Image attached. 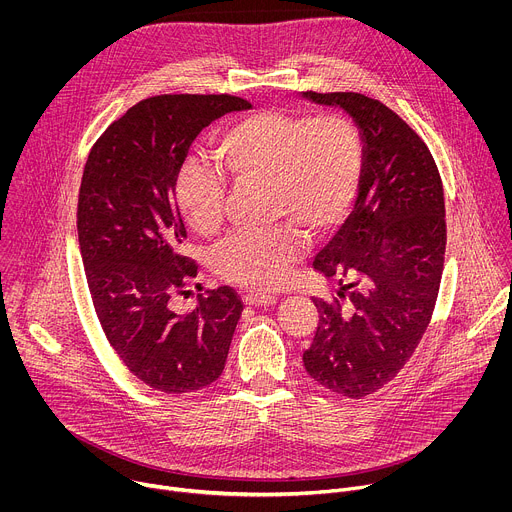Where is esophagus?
Wrapping results in <instances>:
<instances>
[{
  "label": "esophagus",
  "instance_id": "34e87169",
  "mask_svg": "<svg viewBox=\"0 0 512 512\" xmlns=\"http://www.w3.org/2000/svg\"><path fill=\"white\" fill-rule=\"evenodd\" d=\"M243 302L253 308H263V306H273L277 302V298L265 296V294H247V296H243Z\"/></svg>",
  "mask_w": 512,
  "mask_h": 512
}]
</instances>
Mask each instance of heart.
Here are the masks:
<instances>
[{
  "instance_id": "obj_1",
  "label": "heart",
  "mask_w": 512,
  "mask_h": 512,
  "mask_svg": "<svg viewBox=\"0 0 512 512\" xmlns=\"http://www.w3.org/2000/svg\"><path fill=\"white\" fill-rule=\"evenodd\" d=\"M216 162L237 182L271 184L275 218L318 239L334 231L352 206L364 143L356 123L344 115L261 109L221 135ZM174 196L194 233L210 237L221 231L227 202L221 170L186 162L176 174ZM304 251L306 241L294 227L233 235L214 251V271L229 283L273 291L289 281Z\"/></svg>"
}]
</instances>
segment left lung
<instances>
[{
	"label": "left lung",
	"mask_w": 512,
	"mask_h": 512,
	"mask_svg": "<svg viewBox=\"0 0 512 512\" xmlns=\"http://www.w3.org/2000/svg\"><path fill=\"white\" fill-rule=\"evenodd\" d=\"M304 97L346 111L364 143L354 208L314 259L341 300L314 298L320 320L304 367L322 387L362 399L397 377L431 320L446 255L444 186L427 145L381 101Z\"/></svg>",
	"instance_id": "1"
}]
</instances>
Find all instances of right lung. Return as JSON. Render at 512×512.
Wrapping results in <instances>:
<instances>
[{"instance_id":"add662e5","label":"right lung","mask_w":512,"mask_h":512,"mask_svg":"<svg viewBox=\"0 0 512 512\" xmlns=\"http://www.w3.org/2000/svg\"><path fill=\"white\" fill-rule=\"evenodd\" d=\"M249 107L231 95L143 99L105 129L85 164L77 229L97 318L129 373L162 393L221 377L243 312L227 285L200 294L188 314L170 298L198 273L182 253L176 174L206 125Z\"/></svg>"}]
</instances>
